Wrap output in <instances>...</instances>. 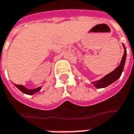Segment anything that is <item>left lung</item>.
I'll return each instance as SVG.
<instances>
[{"label": "left lung", "instance_id": "8db88e82", "mask_svg": "<svg viewBox=\"0 0 134 134\" xmlns=\"http://www.w3.org/2000/svg\"><path fill=\"white\" fill-rule=\"evenodd\" d=\"M124 47V53L122 57V59H121V64L118 66L117 68L113 71L112 72L109 73V75H105L103 78H102L101 80L99 81H97L95 82H93V85L97 87V88H103V87H105L107 86H109V84L111 83H113L114 81H115L116 80H118L119 77H121V73L123 71L124 69V63H125V59H126V54H127V50L125 49V47Z\"/></svg>", "mask_w": 134, "mask_h": 134}]
</instances>
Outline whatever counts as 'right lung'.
<instances>
[{
    "instance_id": "obj_1",
    "label": "right lung",
    "mask_w": 134,
    "mask_h": 134,
    "mask_svg": "<svg viewBox=\"0 0 134 134\" xmlns=\"http://www.w3.org/2000/svg\"><path fill=\"white\" fill-rule=\"evenodd\" d=\"M15 85H16V87L17 88H18L19 90H21L23 93H26V94H29V95L34 94V93L38 92L39 90H41V87H37V88H35V89H34V90H29V89H26V88H25L24 86H23V85H20V84H15Z\"/></svg>"
}]
</instances>
